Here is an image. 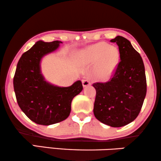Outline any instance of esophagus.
<instances>
[{"label":"esophagus","mask_w":161,"mask_h":161,"mask_svg":"<svg viewBox=\"0 0 161 161\" xmlns=\"http://www.w3.org/2000/svg\"><path fill=\"white\" fill-rule=\"evenodd\" d=\"M82 83H83V87H86V86L91 85L90 81L88 80V79H84V80H82Z\"/></svg>","instance_id":"obj_1"}]
</instances>
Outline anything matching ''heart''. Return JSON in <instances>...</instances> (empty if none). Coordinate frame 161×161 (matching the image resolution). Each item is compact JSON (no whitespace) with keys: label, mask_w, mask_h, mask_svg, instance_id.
<instances>
[{"label":"heart","mask_w":161,"mask_h":161,"mask_svg":"<svg viewBox=\"0 0 161 161\" xmlns=\"http://www.w3.org/2000/svg\"><path fill=\"white\" fill-rule=\"evenodd\" d=\"M83 57L89 62L99 61L97 73L102 79L110 77L115 70L119 62V52L108 44L99 43L91 46L82 53Z\"/></svg>","instance_id":"heart-1"}]
</instances>
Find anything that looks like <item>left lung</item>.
<instances>
[{
    "instance_id": "left-lung-1",
    "label": "left lung",
    "mask_w": 161,
    "mask_h": 161,
    "mask_svg": "<svg viewBox=\"0 0 161 161\" xmlns=\"http://www.w3.org/2000/svg\"><path fill=\"white\" fill-rule=\"evenodd\" d=\"M118 46L120 61L113 78L95 83L94 114L97 120L112 127H122L136 119L147 93L143 60L129 40L118 36L110 41Z\"/></svg>"
}]
</instances>
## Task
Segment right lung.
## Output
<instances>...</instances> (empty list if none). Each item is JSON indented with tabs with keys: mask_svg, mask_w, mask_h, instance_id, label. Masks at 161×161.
I'll use <instances>...</instances> for the list:
<instances>
[{
	"mask_svg": "<svg viewBox=\"0 0 161 161\" xmlns=\"http://www.w3.org/2000/svg\"><path fill=\"white\" fill-rule=\"evenodd\" d=\"M62 42L39 41L19 60L14 77L17 103L23 113L37 124L48 125L68 118L72 100L83 90L80 80L69 87L47 82L42 75L41 61Z\"/></svg>",
	"mask_w": 161,
	"mask_h": 161,
	"instance_id": "right-lung-1",
	"label": "right lung"
}]
</instances>
